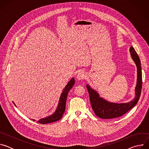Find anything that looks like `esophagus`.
<instances>
[{
    "mask_svg": "<svg viewBox=\"0 0 149 149\" xmlns=\"http://www.w3.org/2000/svg\"><path fill=\"white\" fill-rule=\"evenodd\" d=\"M86 73H85V72H84V71H80L77 76V78L79 80L84 79H85V78H86Z\"/></svg>",
    "mask_w": 149,
    "mask_h": 149,
    "instance_id": "34e87169",
    "label": "esophagus"
}]
</instances>
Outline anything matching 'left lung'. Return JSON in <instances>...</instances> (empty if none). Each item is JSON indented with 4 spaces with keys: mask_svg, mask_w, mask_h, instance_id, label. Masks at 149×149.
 <instances>
[{
    "mask_svg": "<svg viewBox=\"0 0 149 149\" xmlns=\"http://www.w3.org/2000/svg\"><path fill=\"white\" fill-rule=\"evenodd\" d=\"M130 52L137 68V81L136 87V97L132 101L123 104L109 102L103 98H100L98 94L95 91L91 88L88 85H87V88L88 91L92 109L95 114L101 118L110 119L122 116L134 107L140 98L142 88L141 62L139 55L133 47H130Z\"/></svg>",
    "mask_w": 149,
    "mask_h": 149,
    "instance_id": "8db88e82",
    "label": "left lung"
}]
</instances>
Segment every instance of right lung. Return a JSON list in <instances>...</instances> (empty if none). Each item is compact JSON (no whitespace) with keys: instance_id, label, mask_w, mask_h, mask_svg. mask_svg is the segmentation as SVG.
Returning <instances> with one entry per match:
<instances>
[{"instance_id":"obj_1","label":"right lung","mask_w":149,"mask_h":149,"mask_svg":"<svg viewBox=\"0 0 149 149\" xmlns=\"http://www.w3.org/2000/svg\"><path fill=\"white\" fill-rule=\"evenodd\" d=\"M74 84H75V79H74V78H72L70 81V82L67 84L65 88H63V90L61 94V97L59 99L58 106L56 111L52 115H51L48 117L39 120L37 121L38 123H39L40 124H48V123L57 121L62 118L63 114L64 113L65 110L66 101H67V98L68 92L72 88V86H74ZM33 120L35 121L34 120Z\"/></svg>"}]
</instances>
